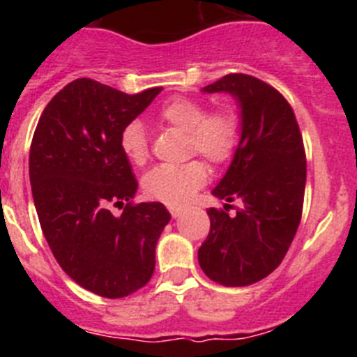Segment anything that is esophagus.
Returning <instances> with one entry per match:
<instances>
[{
  "instance_id": "esophagus-1",
  "label": "esophagus",
  "mask_w": 357,
  "mask_h": 357,
  "mask_svg": "<svg viewBox=\"0 0 357 357\" xmlns=\"http://www.w3.org/2000/svg\"><path fill=\"white\" fill-rule=\"evenodd\" d=\"M169 213H172L173 218H178V216H181L182 209H181V207H169Z\"/></svg>"
}]
</instances>
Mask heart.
Instances as JSON below:
<instances>
[{"instance_id":"1","label":"heart","mask_w":357,"mask_h":357,"mask_svg":"<svg viewBox=\"0 0 357 357\" xmlns=\"http://www.w3.org/2000/svg\"><path fill=\"white\" fill-rule=\"evenodd\" d=\"M159 119L185 132L189 150L197 151L213 164L227 162L234 155L239 141L238 116L229 109L206 114V105L191 98H173L159 110ZM119 144L132 164L146 162V132L139 121H130L121 130ZM209 178V169L202 160H189L181 166H157L143 176V191L153 200L168 206H182Z\"/></svg>"}]
</instances>
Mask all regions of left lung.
Instances as JSON below:
<instances>
[{"label": "left lung", "instance_id": "obj_1", "mask_svg": "<svg viewBox=\"0 0 357 357\" xmlns=\"http://www.w3.org/2000/svg\"><path fill=\"white\" fill-rule=\"evenodd\" d=\"M202 93H227L239 109V143L213 195L225 211L211 207V230L198 263L223 286H248L284 259L302 216L305 153L295 114L272 85L232 73ZM242 207L230 217L228 202Z\"/></svg>", "mask_w": 357, "mask_h": 357}]
</instances>
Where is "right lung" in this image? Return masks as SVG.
I'll list each match as a JSON object with an SVG mask.
<instances>
[{
  "mask_svg": "<svg viewBox=\"0 0 357 357\" xmlns=\"http://www.w3.org/2000/svg\"><path fill=\"white\" fill-rule=\"evenodd\" d=\"M162 87L125 94L78 78L46 105L30 148V184L56 263L82 288L121 298L155 270V247L172 214L160 202L132 206L137 181L119 144L128 123ZM129 204L121 217L108 207Z\"/></svg>",
  "mask_w": 357,
  "mask_h": 357,
  "instance_id": "1",
  "label": "right lung"
}]
</instances>
